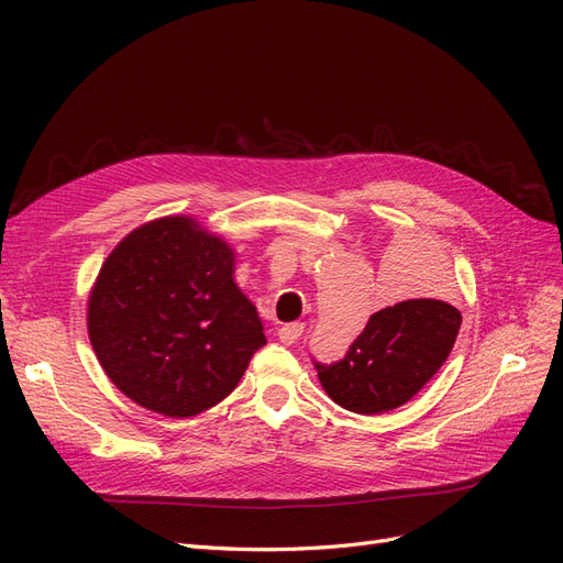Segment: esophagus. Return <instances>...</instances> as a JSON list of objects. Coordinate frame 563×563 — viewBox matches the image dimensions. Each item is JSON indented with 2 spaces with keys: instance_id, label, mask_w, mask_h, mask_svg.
Returning <instances> with one entry per match:
<instances>
[{
  "instance_id": "34e87169",
  "label": "esophagus",
  "mask_w": 563,
  "mask_h": 563,
  "mask_svg": "<svg viewBox=\"0 0 563 563\" xmlns=\"http://www.w3.org/2000/svg\"><path fill=\"white\" fill-rule=\"evenodd\" d=\"M302 331H305V323L294 321V323H284V327L277 331V335L284 345H294L302 338Z\"/></svg>"
}]
</instances>
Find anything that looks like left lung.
Here are the masks:
<instances>
[{"label": "left lung", "mask_w": 563, "mask_h": 563, "mask_svg": "<svg viewBox=\"0 0 563 563\" xmlns=\"http://www.w3.org/2000/svg\"><path fill=\"white\" fill-rule=\"evenodd\" d=\"M463 317L434 298L401 300L371 314L347 354L314 362L327 395L352 413L376 416L399 408L444 366Z\"/></svg>", "instance_id": "left-lung-1"}]
</instances>
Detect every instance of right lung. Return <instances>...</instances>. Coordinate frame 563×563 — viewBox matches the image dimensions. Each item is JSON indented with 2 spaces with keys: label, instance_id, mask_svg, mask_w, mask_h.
<instances>
[{
  "label": "right lung",
  "instance_id": "obj_1",
  "mask_svg": "<svg viewBox=\"0 0 563 563\" xmlns=\"http://www.w3.org/2000/svg\"><path fill=\"white\" fill-rule=\"evenodd\" d=\"M234 251L187 216L126 234L89 296L87 327L108 378L168 418L223 401L267 340L234 284Z\"/></svg>",
  "mask_w": 563,
  "mask_h": 563
}]
</instances>
